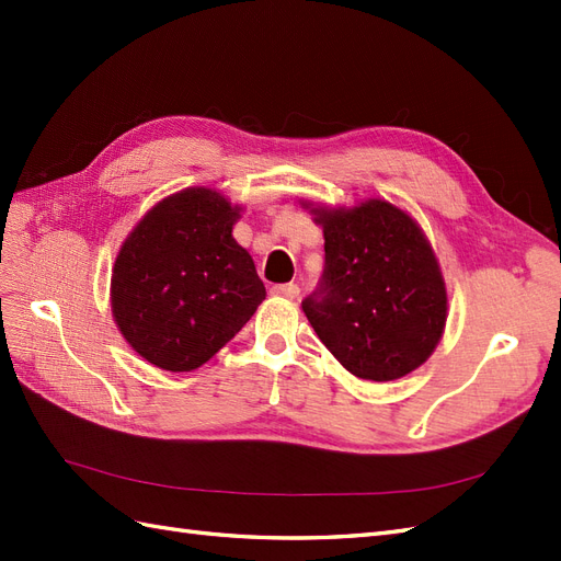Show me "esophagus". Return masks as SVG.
Wrapping results in <instances>:
<instances>
[{
  "label": "esophagus",
  "mask_w": 561,
  "mask_h": 561,
  "mask_svg": "<svg viewBox=\"0 0 561 561\" xmlns=\"http://www.w3.org/2000/svg\"><path fill=\"white\" fill-rule=\"evenodd\" d=\"M274 296H282V299H299V287L296 284H274L272 287Z\"/></svg>",
  "instance_id": "obj_1"
}]
</instances>
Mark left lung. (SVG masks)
<instances>
[{"instance_id": "8db88e82", "label": "left lung", "mask_w": 561, "mask_h": 561, "mask_svg": "<svg viewBox=\"0 0 561 561\" xmlns=\"http://www.w3.org/2000/svg\"><path fill=\"white\" fill-rule=\"evenodd\" d=\"M325 238L320 289L304 313L350 374L398 380L420 368L444 337L448 294L422 226L388 199L354 207L301 199Z\"/></svg>"}]
</instances>
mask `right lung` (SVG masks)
Segmentation results:
<instances>
[{
	"instance_id": "right-lung-1",
	"label": "right lung",
	"mask_w": 561,
	"mask_h": 561,
	"mask_svg": "<svg viewBox=\"0 0 561 561\" xmlns=\"http://www.w3.org/2000/svg\"><path fill=\"white\" fill-rule=\"evenodd\" d=\"M241 205L214 187L157 202L127 233L111 277V311L141 359L195 371L231 342L265 299L255 262L236 243Z\"/></svg>"
}]
</instances>
